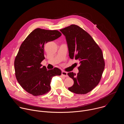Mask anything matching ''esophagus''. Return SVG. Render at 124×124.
Here are the masks:
<instances>
[{
  "label": "esophagus",
  "mask_w": 124,
  "mask_h": 124,
  "mask_svg": "<svg viewBox=\"0 0 124 124\" xmlns=\"http://www.w3.org/2000/svg\"><path fill=\"white\" fill-rule=\"evenodd\" d=\"M61 75H62V76H63L64 77H68V76L67 75V73L65 71H62Z\"/></svg>",
  "instance_id": "1"
}]
</instances>
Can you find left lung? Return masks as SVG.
I'll use <instances>...</instances> for the list:
<instances>
[{"mask_svg":"<svg viewBox=\"0 0 124 124\" xmlns=\"http://www.w3.org/2000/svg\"><path fill=\"white\" fill-rule=\"evenodd\" d=\"M60 31L66 37L70 58L78 60L80 64L77 75L68 74L74 81L68 89L77 94H86L101 78L105 66L101 49L89 34L77 25L72 24Z\"/></svg>","mask_w":124,"mask_h":124,"instance_id":"1","label":"left lung"}]
</instances>
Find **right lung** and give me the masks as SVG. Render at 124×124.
Returning <instances> with one entry per match:
<instances>
[{
	"label": "right lung",
	"instance_id": "add662e5",
	"mask_svg": "<svg viewBox=\"0 0 124 124\" xmlns=\"http://www.w3.org/2000/svg\"><path fill=\"white\" fill-rule=\"evenodd\" d=\"M61 35L58 30L36 28L22 44L14 62L15 75L19 83L28 93L34 96L46 94L51 89L52 78L61 75L59 69L47 70L41 64L45 58V45Z\"/></svg>",
	"mask_w": 124,
	"mask_h": 124
}]
</instances>
